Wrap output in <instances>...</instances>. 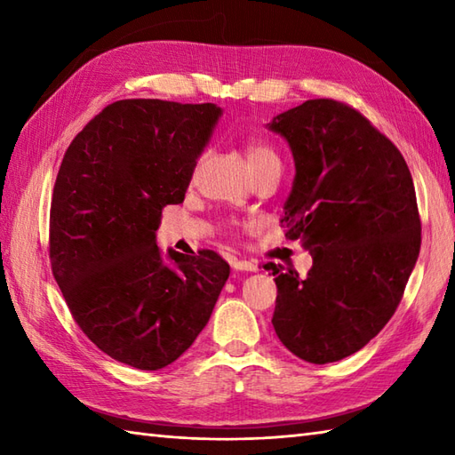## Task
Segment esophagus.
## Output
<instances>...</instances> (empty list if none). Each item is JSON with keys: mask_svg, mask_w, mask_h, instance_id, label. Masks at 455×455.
<instances>
[{"mask_svg": "<svg viewBox=\"0 0 455 455\" xmlns=\"http://www.w3.org/2000/svg\"><path fill=\"white\" fill-rule=\"evenodd\" d=\"M233 267L236 272H258V266L254 262H248V259H235Z\"/></svg>", "mask_w": 455, "mask_h": 455, "instance_id": "obj_1", "label": "esophagus"}]
</instances>
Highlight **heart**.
Listing matches in <instances>:
<instances>
[{"label": "heart", "instance_id": "1", "mask_svg": "<svg viewBox=\"0 0 455 455\" xmlns=\"http://www.w3.org/2000/svg\"><path fill=\"white\" fill-rule=\"evenodd\" d=\"M246 158L250 168H252L254 173H258L259 170H264L267 166H274V164H279V158L275 150L266 144L264 140H248L246 144Z\"/></svg>", "mask_w": 455, "mask_h": 455}]
</instances>
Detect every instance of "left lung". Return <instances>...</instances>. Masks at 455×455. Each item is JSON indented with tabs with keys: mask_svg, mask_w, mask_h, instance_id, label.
<instances>
[{
	"mask_svg": "<svg viewBox=\"0 0 455 455\" xmlns=\"http://www.w3.org/2000/svg\"><path fill=\"white\" fill-rule=\"evenodd\" d=\"M267 127L289 142L295 160L285 236L313 256L305 277L272 266V324L301 360L338 362L389 323L417 264L412 176L399 148L342 101L308 100Z\"/></svg>",
	"mask_w": 455,
	"mask_h": 455,
	"instance_id": "8db88e82",
	"label": "left lung"
}]
</instances>
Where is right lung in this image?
<instances>
[{
    "mask_svg": "<svg viewBox=\"0 0 455 455\" xmlns=\"http://www.w3.org/2000/svg\"><path fill=\"white\" fill-rule=\"evenodd\" d=\"M220 108L121 100L68 147L51 201L52 275L82 332L113 360L162 370L209 323L230 267L212 250L156 246L162 209L178 205Z\"/></svg>",
    "mask_w": 455,
    "mask_h": 455,
    "instance_id": "obj_1",
    "label": "right lung"
}]
</instances>
